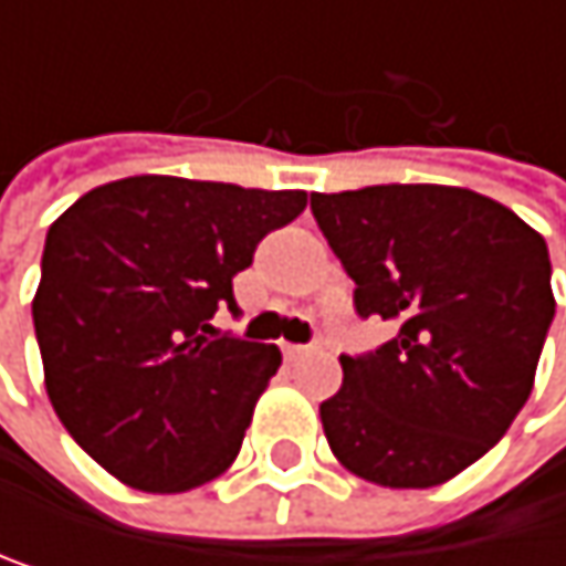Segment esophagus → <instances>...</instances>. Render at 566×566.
<instances>
[{
  "label": "esophagus",
  "mask_w": 566,
  "mask_h": 566,
  "mask_svg": "<svg viewBox=\"0 0 566 566\" xmlns=\"http://www.w3.org/2000/svg\"><path fill=\"white\" fill-rule=\"evenodd\" d=\"M314 347H303V344H283V357L286 360H296V357H303V354H310Z\"/></svg>",
  "instance_id": "1"
}]
</instances>
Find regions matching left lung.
Masks as SVG:
<instances>
[{
	"mask_svg": "<svg viewBox=\"0 0 566 566\" xmlns=\"http://www.w3.org/2000/svg\"><path fill=\"white\" fill-rule=\"evenodd\" d=\"M354 310L395 337L340 354L344 385L321 405L344 469L391 490H429L483 459L533 391L551 321L541 232L452 185H371L310 195Z\"/></svg>",
	"mask_w": 566,
	"mask_h": 566,
	"instance_id": "obj_1",
	"label": "left lung"
}]
</instances>
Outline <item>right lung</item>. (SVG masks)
<instances>
[{
	"instance_id": "obj_1",
	"label": "right lung",
	"mask_w": 566,
	"mask_h": 566,
	"mask_svg": "<svg viewBox=\"0 0 566 566\" xmlns=\"http://www.w3.org/2000/svg\"><path fill=\"white\" fill-rule=\"evenodd\" d=\"M306 191L134 175L76 199L46 232L33 324L46 395L120 483L185 493L222 475L280 367L276 344L212 327L232 276Z\"/></svg>"
}]
</instances>
